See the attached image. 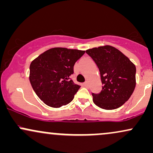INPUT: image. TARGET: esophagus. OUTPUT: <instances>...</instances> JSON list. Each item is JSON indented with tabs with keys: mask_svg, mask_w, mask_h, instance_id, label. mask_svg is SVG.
Returning a JSON list of instances; mask_svg holds the SVG:
<instances>
[{
	"mask_svg": "<svg viewBox=\"0 0 153 153\" xmlns=\"http://www.w3.org/2000/svg\"><path fill=\"white\" fill-rule=\"evenodd\" d=\"M83 85H84V86H85V87L88 88V82L87 81H85V82L83 83Z\"/></svg>",
	"mask_w": 153,
	"mask_h": 153,
	"instance_id": "34e87169",
	"label": "esophagus"
}]
</instances>
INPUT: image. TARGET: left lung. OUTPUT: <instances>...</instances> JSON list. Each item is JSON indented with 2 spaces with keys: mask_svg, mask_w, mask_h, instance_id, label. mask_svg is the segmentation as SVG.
<instances>
[{
  "mask_svg": "<svg viewBox=\"0 0 153 153\" xmlns=\"http://www.w3.org/2000/svg\"><path fill=\"white\" fill-rule=\"evenodd\" d=\"M85 52L99 68L103 85L99 94H92L94 103L106 110L122 106L134 90L136 67L127 56L110 45Z\"/></svg>",
  "mask_w": 153,
  "mask_h": 153,
  "instance_id": "8db88e82",
  "label": "left lung"
}]
</instances>
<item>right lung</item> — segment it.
Listing matches in <instances>:
<instances>
[{"label":"right lung","mask_w":153,"mask_h":153,"mask_svg":"<svg viewBox=\"0 0 153 153\" xmlns=\"http://www.w3.org/2000/svg\"><path fill=\"white\" fill-rule=\"evenodd\" d=\"M85 51L54 47L30 65L29 80L34 92L47 106L59 108L73 101L80 85L71 79L75 63Z\"/></svg>","instance_id":"right-lung-1"}]
</instances>
